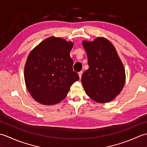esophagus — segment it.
Here are the masks:
<instances>
[{
  "label": "esophagus",
  "mask_w": 147,
  "mask_h": 147,
  "mask_svg": "<svg viewBox=\"0 0 147 147\" xmlns=\"http://www.w3.org/2000/svg\"><path fill=\"white\" fill-rule=\"evenodd\" d=\"M82 74H83V72L82 71H80V72H79V73H78V75H79V77H80V79L82 78Z\"/></svg>",
  "instance_id": "1"
}]
</instances>
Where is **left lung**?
I'll list each match as a JSON object with an SVG mask.
<instances>
[{
	"label": "left lung",
	"instance_id": "8db88e82",
	"mask_svg": "<svg viewBox=\"0 0 147 147\" xmlns=\"http://www.w3.org/2000/svg\"><path fill=\"white\" fill-rule=\"evenodd\" d=\"M82 44L89 65L82 76L85 93L98 103L113 100L126 81L125 69L115 48L104 37H97L93 41L83 40Z\"/></svg>",
	"mask_w": 147,
	"mask_h": 147
}]
</instances>
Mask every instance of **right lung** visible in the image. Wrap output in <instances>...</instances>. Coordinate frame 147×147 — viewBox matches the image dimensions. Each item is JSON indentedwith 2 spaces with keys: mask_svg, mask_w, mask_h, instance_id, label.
<instances>
[{
  "mask_svg": "<svg viewBox=\"0 0 147 147\" xmlns=\"http://www.w3.org/2000/svg\"><path fill=\"white\" fill-rule=\"evenodd\" d=\"M71 41L51 36L36 45L28 56L24 77L26 88L40 104L52 105L64 100L79 76L73 70Z\"/></svg>",
  "mask_w": 147,
  "mask_h": 147,
  "instance_id": "right-lung-1",
  "label": "right lung"
}]
</instances>
